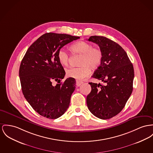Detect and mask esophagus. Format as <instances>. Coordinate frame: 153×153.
Wrapping results in <instances>:
<instances>
[{"mask_svg": "<svg viewBox=\"0 0 153 153\" xmlns=\"http://www.w3.org/2000/svg\"><path fill=\"white\" fill-rule=\"evenodd\" d=\"M83 83V82L76 81V86H80Z\"/></svg>", "mask_w": 153, "mask_h": 153, "instance_id": "obj_1", "label": "esophagus"}]
</instances>
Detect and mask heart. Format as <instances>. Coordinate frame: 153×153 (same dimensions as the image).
Instances as JSON below:
<instances>
[{
	"label": "heart",
	"mask_w": 153,
	"mask_h": 153,
	"mask_svg": "<svg viewBox=\"0 0 153 153\" xmlns=\"http://www.w3.org/2000/svg\"><path fill=\"white\" fill-rule=\"evenodd\" d=\"M70 49L73 54H80L78 67H70L66 70L67 76L81 81L90 74V69H97L102 64V53L101 50L93 48V45L85 41H79L72 44ZM69 54L64 49H60L57 53V58L62 65H67L69 61Z\"/></svg>",
	"instance_id": "obj_1"
}]
</instances>
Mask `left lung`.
<instances>
[{
	"instance_id": "1",
	"label": "left lung",
	"mask_w": 153,
	"mask_h": 153,
	"mask_svg": "<svg viewBox=\"0 0 153 153\" xmlns=\"http://www.w3.org/2000/svg\"><path fill=\"white\" fill-rule=\"evenodd\" d=\"M88 41L99 45L102 53L101 65L92 78L105 83L91 82V92L87 96L89 111L102 120L111 118L122 111L132 94L134 69L126 51L106 37L92 36Z\"/></svg>"
}]
</instances>
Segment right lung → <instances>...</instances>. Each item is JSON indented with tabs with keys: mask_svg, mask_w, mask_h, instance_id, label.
I'll return each instance as SVG.
<instances>
[{
	"mask_svg": "<svg viewBox=\"0 0 153 153\" xmlns=\"http://www.w3.org/2000/svg\"><path fill=\"white\" fill-rule=\"evenodd\" d=\"M67 34L46 33L33 42L21 62L19 76L22 93L33 109L42 116L56 119L68 109L75 79L68 78L55 86L65 72L57 53L65 45L79 39Z\"/></svg>",
	"mask_w": 153,
	"mask_h": 153,
	"instance_id": "add662e5",
	"label": "right lung"
}]
</instances>
